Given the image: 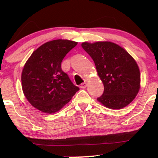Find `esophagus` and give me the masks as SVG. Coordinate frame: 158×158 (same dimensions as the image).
Masks as SVG:
<instances>
[{"label": "esophagus", "instance_id": "esophagus-1", "mask_svg": "<svg viewBox=\"0 0 158 158\" xmlns=\"http://www.w3.org/2000/svg\"><path fill=\"white\" fill-rule=\"evenodd\" d=\"M87 87V83L86 82H83L82 84H81L80 88H85Z\"/></svg>", "mask_w": 158, "mask_h": 158}]
</instances>
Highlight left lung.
Masks as SVG:
<instances>
[{
    "mask_svg": "<svg viewBox=\"0 0 158 158\" xmlns=\"http://www.w3.org/2000/svg\"><path fill=\"white\" fill-rule=\"evenodd\" d=\"M81 47L94 60L104 85L103 94L97 100L110 109L130 104L140 88V73L134 58L111 41L83 42Z\"/></svg>",
    "mask_w": 158,
    "mask_h": 158,
    "instance_id": "8db88e82",
    "label": "left lung"
}]
</instances>
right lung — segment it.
<instances>
[{
  "label": "right lung",
  "instance_id": "right-lung-1",
  "mask_svg": "<svg viewBox=\"0 0 158 158\" xmlns=\"http://www.w3.org/2000/svg\"><path fill=\"white\" fill-rule=\"evenodd\" d=\"M77 44L67 39L48 41L36 49L25 63L21 73L23 94L40 111H59L79 90L61 68L64 56Z\"/></svg>",
  "mask_w": 158,
  "mask_h": 158
}]
</instances>
